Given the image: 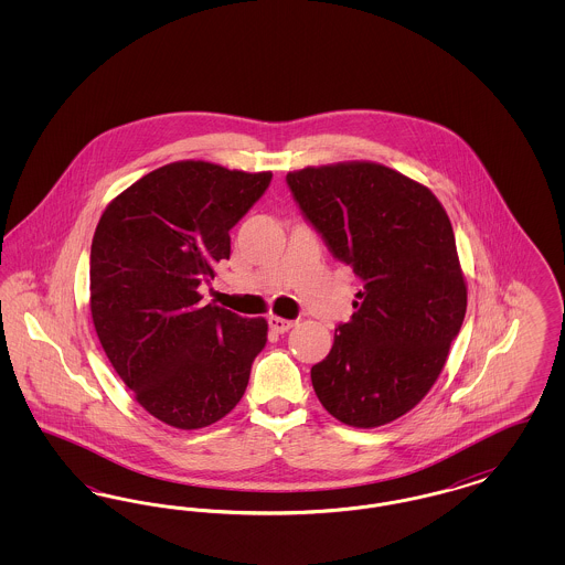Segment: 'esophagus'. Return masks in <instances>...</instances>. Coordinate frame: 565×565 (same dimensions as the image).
Listing matches in <instances>:
<instances>
[{"instance_id": "esophagus-1", "label": "esophagus", "mask_w": 565, "mask_h": 565, "mask_svg": "<svg viewBox=\"0 0 565 565\" xmlns=\"http://www.w3.org/2000/svg\"><path fill=\"white\" fill-rule=\"evenodd\" d=\"M270 330H275V332H279V334H284V332H288L295 322L292 320H284V318H277V316H270L269 318Z\"/></svg>"}]
</instances>
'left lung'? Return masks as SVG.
<instances>
[{
	"label": "left lung",
	"mask_w": 565,
	"mask_h": 565,
	"mask_svg": "<svg viewBox=\"0 0 565 565\" xmlns=\"http://www.w3.org/2000/svg\"><path fill=\"white\" fill-rule=\"evenodd\" d=\"M300 212L362 281L353 316L311 369L323 408L351 428L422 403L466 316L451 220L424 184L371 161L290 171Z\"/></svg>",
	"instance_id": "left-lung-1"
}]
</instances>
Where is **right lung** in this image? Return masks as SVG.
<instances>
[{
    "mask_svg": "<svg viewBox=\"0 0 565 565\" xmlns=\"http://www.w3.org/2000/svg\"><path fill=\"white\" fill-rule=\"evenodd\" d=\"M270 178L169 162L120 192L95 228L90 316L102 348L135 401L178 430L231 413L267 345L265 318L203 305L199 286L228 260V231Z\"/></svg>",
    "mask_w": 565,
    "mask_h": 565,
    "instance_id": "add662e5",
    "label": "right lung"
}]
</instances>
